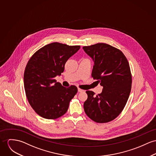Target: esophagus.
<instances>
[{
  "instance_id": "1",
  "label": "esophagus",
  "mask_w": 156,
  "mask_h": 156,
  "mask_svg": "<svg viewBox=\"0 0 156 156\" xmlns=\"http://www.w3.org/2000/svg\"><path fill=\"white\" fill-rule=\"evenodd\" d=\"M78 91L81 93V92H84V90H82V89H80V88H78Z\"/></svg>"
}]
</instances>
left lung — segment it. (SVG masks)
I'll list each match as a JSON object with an SVG mask.
<instances>
[{
  "mask_svg": "<svg viewBox=\"0 0 156 156\" xmlns=\"http://www.w3.org/2000/svg\"><path fill=\"white\" fill-rule=\"evenodd\" d=\"M83 48L94 63L92 76L103 87L97 96L93 91H86L84 111L96 122H108L119 116L130 94L132 76L129 63L120 50L106 43Z\"/></svg>",
  "mask_w": 156,
  "mask_h": 156,
  "instance_id": "1",
  "label": "left lung"
}]
</instances>
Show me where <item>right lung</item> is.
I'll return each mask as SVG.
<instances>
[{"mask_svg":"<svg viewBox=\"0 0 156 156\" xmlns=\"http://www.w3.org/2000/svg\"><path fill=\"white\" fill-rule=\"evenodd\" d=\"M80 48V46L52 43L37 50L28 62L24 74L25 94L42 118L55 119L67 112L78 89L75 85L64 87L55 78L64 71L66 61Z\"/></svg>","mask_w":156,"mask_h":156,"instance_id":"add662e5","label":"right lung"}]
</instances>
